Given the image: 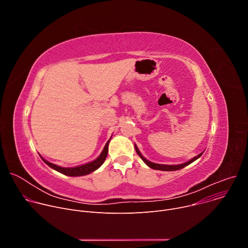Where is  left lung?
Instances as JSON below:
<instances>
[{"label":"left lung","mask_w":248,"mask_h":248,"mask_svg":"<svg viewBox=\"0 0 248 248\" xmlns=\"http://www.w3.org/2000/svg\"><path fill=\"white\" fill-rule=\"evenodd\" d=\"M134 147H135V150H136V152H137V154L139 155V157L142 159V161L149 167V168H151V169H154V170H167V171H171V170H181V169H183V168H185V167H186L187 165H189V164H191L192 162H194L195 160H197L198 158H200V156L203 154V152L202 153H200V154H198L197 156H195V157H193L192 159H190L189 161H187V162H185V163H183V164H179V165H164V164H156V163H153V162H150L149 160H147L142 154H141V152L139 151V149H138V147L136 146V144H134Z\"/></svg>","instance_id":"obj_1"}]
</instances>
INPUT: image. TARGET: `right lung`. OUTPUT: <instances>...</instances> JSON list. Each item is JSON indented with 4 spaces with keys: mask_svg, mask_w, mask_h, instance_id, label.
I'll list each match as a JSON object with an SVG mask.
<instances>
[{
    "mask_svg": "<svg viewBox=\"0 0 248 248\" xmlns=\"http://www.w3.org/2000/svg\"><path fill=\"white\" fill-rule=\"evenodd\" d=\"M111 138H112V136H111ZM111 138L107 141V143H106V145H105L104 149L102 150L101 154L95 160H93V161H91L89 163L83 164V165H79V166H76V167H70V168H64V167H61V166H58L56 164L48 162L42 156H40V157L50 168H52L53 170L62 173V174H65V175H68V176L86 175V174H89V173L93 172L97 169H99L103 165V163L105 162L106 157H107V155H108V147H109V143H110Z\"/></svg>",
    "mask_w": 248,
    "mask_h": 248,
    "instance_id": "obj_1",
    "label": "right lung"
}]
</instances>
